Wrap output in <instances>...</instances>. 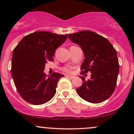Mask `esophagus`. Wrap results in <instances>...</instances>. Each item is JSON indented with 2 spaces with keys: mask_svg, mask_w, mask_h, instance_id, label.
<instances>
[{
  "mask_svg": "<svg viewBox=\"0 0 134 134\" xmlns=\"http://www.w3.org/2000/svg\"><path fill=\"white\" fill-rule=\"evenodd\" d=\"M66 77H67L69 78V79H74V76H69V75H67V76H66Z\"/></svg>",
  "mask_w": 134,
  "mask_h": 134,
  "instance_id": "esophagus-1",
  "label": "esophagus"
}]
</instances>
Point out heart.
<instances>
[{
    "instance_id": "b5f03b06",
    "label": "heart",
    "mask_w": 134,
    "mask_h": 134,
    "mask_svg": "<svg viewBox=\"0 0 134 134\" xmlns=\"http://www.w3.org/2000/svg\"><path fill=\"white\" fill-rule=\"evenodd\" d=\"M63 70L67 72H71V68H69V67H65L63 69Z\"/></svg>"
}]
</instances>
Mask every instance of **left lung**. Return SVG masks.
<instances>
[{
	"label": "left lung",
	"instance_id": "8db88e82",
	"mask_svg": "<svg viewBox=\"0 0 134 134\" xmlns=\"http://www.w3.org/2000/svg\"><path fill=\"white\" fill-rule=\"evenodd\" d=\"M68 38L84 52L81 74L91 73L88 81L82 76V85L76 90L78 95L92 103L107 100L115 90L119 72L116 50L107 38L93 31L69 34Z\"/></svg>",
	"mask_w": 134,
	"mask_h": 134
}]
</instances>
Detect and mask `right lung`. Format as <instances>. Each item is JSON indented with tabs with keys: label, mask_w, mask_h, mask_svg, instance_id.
Wrapping results in <instances>:
<instances>
[{
	"label": "right lung",
	"mask_w": 134,
	"mask_h": 134,
	"mask_svg": "<svg viewBox=\"0 0 134 134\" xmlns=\"http://www.w3.org/2000/svg\"><path fill=\"white\" fill-rule=\"evenodd\" d=\"M67 38V34L35 32L24 36L14 49L12 77L18 93L26 101L39 105L54 96L58 81L64 76L53 72L47 77L43 70L45 64L53 60L55 50Z\"/></svg>",
	"instance_id": "right-lung-1"
}]
</instances>
